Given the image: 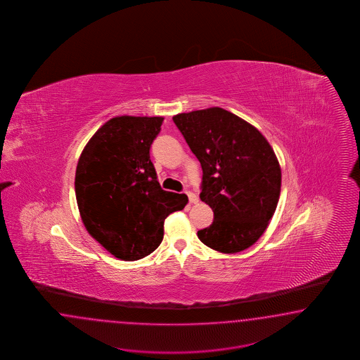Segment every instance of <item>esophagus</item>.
Segmentation results:
<instances>
[{"label":"esophagus","instance_id":"obj_1","mask_svg":"<svg viewBox=\"0 0 360 360\" xmlns=\"http://www.w3.org/2000/svg\"><path fill=\"white\" fill-rule=\"evenodd\" d=\"M186 194L188 196V200H190V203H198V196L194 194V193H191V191H186Z\"/></svg>","mask_w":360,"mask_h":360}]
</instances>
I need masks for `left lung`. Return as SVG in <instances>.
Returning <instances> with one entry per match:
<instances>
[{
	"mask_svg": "<svg viewBox=\"0 0 360 360\" xmlns=\"http://www.w3.org/2000/svg\"><path fill=\"white\" fill-rule=\"evenodd\" d=\"M202 166L200 200L214 221L198 238L221 253L244 251L262 238L277 207L281 169L272 146L250 122L226 109L173 117Z\"/></svg>",
	"mask_w": 360,
	"mask_h": 360,
	"instance_id": "8db88e82",
	"label": "left lung"
}]
</instances>
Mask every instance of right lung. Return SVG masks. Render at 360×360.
I'll list each match as a JSON object with an SVG mask.
<instances>
[{
  "label": "right lung",
  "mask_w": 360,
  "mask_h": 360,
  "mask_svg": "<svg viewBox=\"0 0 360 360\" xmlns=\"http://www.w3.org/2000/svg\"><path fill=\"white\" fill-rule=\"evenodd\" d=\"M164 117L120 116L107 121L80 154L77 207L88 233L115 257L134 262L164 239V221L185 208V194L165 191L150 161Z\"/></svg>",
  "instance_id": "right-lung-1"
}]
</instances>
